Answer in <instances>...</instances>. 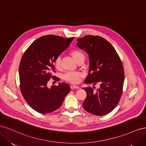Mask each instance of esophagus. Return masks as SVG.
I'll return each mask as SVG.
<instances>
[{"instance_id": "1", "label": "esophagus", "mask_w": 146, "mask_h": 146, "mask_svg": "<svg viewBox=\"0 0 146 146\" xmlns=\"http://www.w3.org/2000/svg\"><path fill=\"white\" fill-rule=\"evenodd\" d=\"M70 88L71 89H78V88H79V86L76 85H70Z\"/></svg>"}]
</instances>
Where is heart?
Listing matches in <instances>:
<instances>
[{
  "label": "heart",
  "mask_w": 146,
  "mask_h": 146,
  "mask_svg": "<svg viewBox=\"0 0 146 146\" xmlns=\"http://www.w3.org/2000/svg\"><path fill=\"white\" fill-rule=\"evenodd\" d=\"M70 54L72 56L74 60L76 61L77 63L80 61L85 60V54H83V52H82L80 50H78V49L72 50L70 52ZM60 62H61L60 57V56L57 57L54 61V64L56 68H59L60 67ZM81 76H82V74L80 72H66L65 74H64L63 78L65 80L68 81L69 82L76 83L79 81Z\"/></svg>",
  "instance_id": "obj_1"
}]
</instances>
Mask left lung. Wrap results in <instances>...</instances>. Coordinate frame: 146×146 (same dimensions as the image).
I'll use <instances>...</instances> for the list:
<instances>
[{
  "label": "left lung",
  "instance_id": "1",
  "mask_svg": "<svg viewBox=\"0 0 146 146\" xmlns=\"http://www.w3.org/2000/svg\"><path fill=\"white\" fill-rule=\"evenodd\" d=\"M77 41V46L89 56V72L85 83L100 85L96 91L91 87L83 88L86 92L83 107L94 115H106L116 107L122 93L124 70L121 60L102 37L87 35Z\"/></svg>",
  "mask_w": 146,
  "mask_h": 146
}]
</instances>
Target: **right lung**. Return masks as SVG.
Instances as JSON below:
<instances>
[{"label":"right lung","instance_id":"right-lung-1","mask_svg":"<svg viewBox=\"0 0 146 146\" xmlns=\"http://www.w3.org/2000/svg\"><path fill=\"white\" fill-rule=\"evenodd\" d=\"M74 39L56 35L43 36L35 40L22 57L19 67L21 93L35 111L49 113L58 109L69 91L67 83L47 87L55 72V60L67 48Z\"/></svg>","mask_w":146,"mask_h":146}]
</instances>
